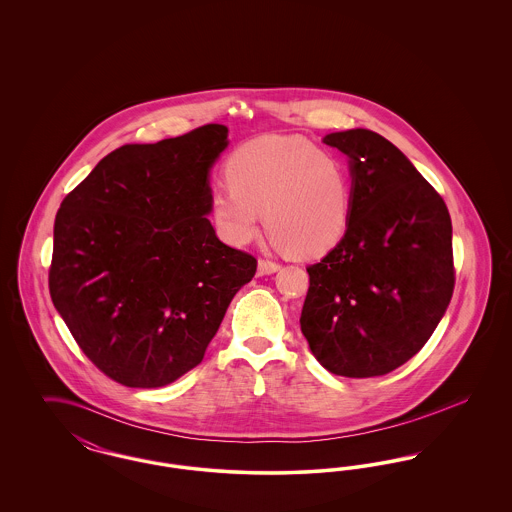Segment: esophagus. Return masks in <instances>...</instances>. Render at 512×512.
<instances>
[{"label": "esophagus", "mask_w": 512, "mask_h": 512, "mask_svg": "<svg viewBox=\"0 0 512 512\" xmlns=\"http://www.w3.org/2000/svg\"><path fill=\"white\" fill-rule=\"evenodd\" d=\"M278 268H280V265L274 263V261L259 259V272H261V274H272V272H276Z\"/></svg>", "instance_id": "1"}]
</instances>
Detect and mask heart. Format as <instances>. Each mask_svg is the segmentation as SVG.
<instances>
[{"label": "heart", "mask_w": 512, "mask_h": 512, "mask_svg": "<svg viewBox=\"0 0 512 512\" xmlns=\"http://www.w3.org/2000/svg\"><path fill=\"white\" fill-rule=\"evenodd\" d=\"M226 180L230 186H215L209 197L211 220L226 244L253 242L265 213L274 242L311 259L340 244L353 219L347 163L303 138L245 144L230 157Z\"/></svg>", "instance_id": "b5f03b06"}]
</instances>
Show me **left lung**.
Returning <instances> with one entry per match:
<instances>
[{
	"mask_svg": "<svg viewBox=\"0 0 512 512\" xmlns=\"http://www.w3.org/2000/svg\"><path fill=\"white\" fill-rule=\"evenodd\" d=\"M349 157L353 219L307 267L301 332L318 363L347 378L384 376L430 340L455 288L453 230L441 195L384 136H324Z\"/></svg>",
	"mask_w": 512,
	"mask_h": 512,
	"instance_id": "1",
	"label": "left lung"
}]
</instances>
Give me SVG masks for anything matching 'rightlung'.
Here are the masks:
<instances>
[{
  "mask_svg": "<svg viewBox=\"0 0 512 512\" xmlns=\"http://www.w3.org/2000/svg\"><path fill=\"white\" fill-rule=\"evenodd\" d=\"M228 128L128 144L57 211L49 293L78 347L111 380L161 388L203 361L257 259L222 244L209 172Z\"/></svg>",
  "mask_w": 512,
  "mask_h": 512,
  "instance_id": "add662e5",
  "label": "right lung"
}]
</instances>
